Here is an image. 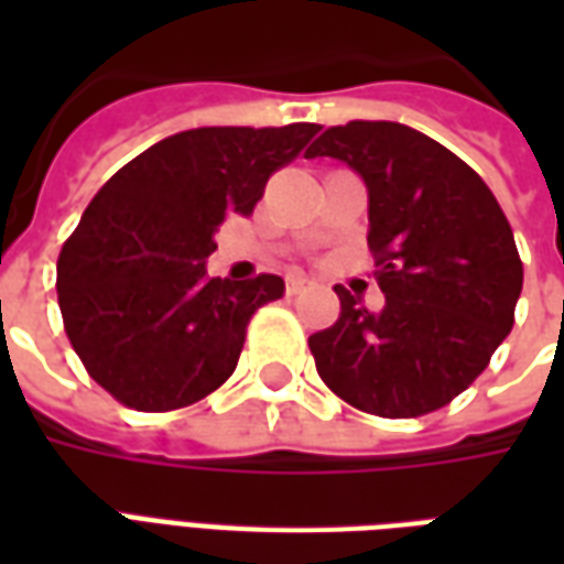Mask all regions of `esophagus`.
<instances>
[{"instance_id":"obj_1","label":"esophagus","mask_w":564,"mask_h":564,"mask_svg":"<svg viewBox=\"0 0 564 564\" xmlns=\"http://www.w3.org/2000/svg\"><path fill=\"white\" fill-rule=\"evenodd\" d=\"M305 286H307L305 278H286V293L290 295H299Z\"/></svg>"}]
</instances>
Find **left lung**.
<instances>
[{
  "label": "left lung",
  "instance_id": "obj_1",
  "mask_svg": "<svg viewBox=\"0 0 564 564\" xmlns=\"http://www.w3.org/2000/svg\"><path fill=\"white\" fill-rule=\"evenodd\" d=\"M368 186V250L387 305L335 286L341 314L307 338L323 383L356 411L432 414L480 378L513 329L522 259L505 210L453 150L390 120L326 129L305 153Z\"/></svg>",
  "mask_w": 564,
  "mask_h": 564
}]
</instances>
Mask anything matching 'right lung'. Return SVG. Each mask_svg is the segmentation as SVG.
Wrapping results in <instances>:
<instances>
[{"label": "right lung", "mask_w": 564, "mask_h": 564, "mask_svg": "<svg viewBox=\"0 0 564 564\" xmlns=\"http://www.w3.org/2000/svg\"><path fill=\"white\" fill-rule=\"evenodd\" d=\"M317 123L202 127L156 141L108 177L56 262L63 326L117 402L144 414L202 402L232 378L247 323L283 295L278 274L208 278L214 229L250 217L269 177Z\"/></svg>", "instance_id": "add662e5"}]
</instances>
